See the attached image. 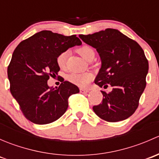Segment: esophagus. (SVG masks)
Listing matches in <instances>:
<instances>
[{
  "label": "esophagus",
  "mask_w": 159,
  "mask_h": 159,
  "mask_svg": "<svg viewBox=\"0 0 159 159\" xmlns=\"http://www.w3.org/2000/svg\"><path fill=\"white\" fill-rule=\"evenodd\" d=\"M89 89H80V92H81V93H87V92H89Z\"/></svg>",
  "instance_id": "esophagus-1"
}]
</instances>
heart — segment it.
<instances>
[{"mask_svg": "<svg viewBox=\"0 0 159 159\" xmlns=\"http://www.w3.org/2000/svg\"><path fill=\"white\" fill-rule=\"evenodd\" d=\"M77 51L84 57L85 60L91 61L94 59L95 55V51L94 48L89 44H84L77 49ZM67 57H68V51H62L61 53L57 56L56 62L61 69H65L67 65ZM94 78V75L91 72H82V73H70L68 76V80L72 84L78 85L79 87L84 88L89 85Z\"/></svg>", "mask_w": 159, "mask_h": 159, "instance_id": "b5f03b06", "label": "heart"}]
</instances>
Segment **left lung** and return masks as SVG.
Segmentation results:
<instances>
[{"instance_id":"8db88e82","label":"left lung","mask_w":159,"mask_h":159,"mask_svg":"<svg viewBox=\"0 0 159 159\" xmlns=\"http://www.w3.org/2000/svg\"><path fill=\"white\" fill-rule=\"evenodd\" d=\"M84 42L96 48L102 68L94 80L102 90V103L93 106L96 115L108 122L123 121L134 113L146 86L148 61L143 49L118 30L108 28L92 34H80Z\"/></svg>"}]
</instances>
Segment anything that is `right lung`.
Returning <instances> with one entry per match:
<instances>
[{
	"label": "right lung",
	"mask_w": 159,
	"mask_h": 159,
	"mask_svg": "<svg viewBox=\"0 0 159 159\" xmlns=\"http://www.w3.org/2000/svg\"><path fill=\"white\" fill-rule=\"evenodd\" d=\"M76 35L65 36L41 30L17 46L7 67L10 91L25 118L45 125L62 116L68 109V98L79 92L75 84L64 81L50 89L48 81L60 70L56 58L62 51L81 45Z\"/></svg>",
	"instance_id": "obj_1"
}]
</instances>
